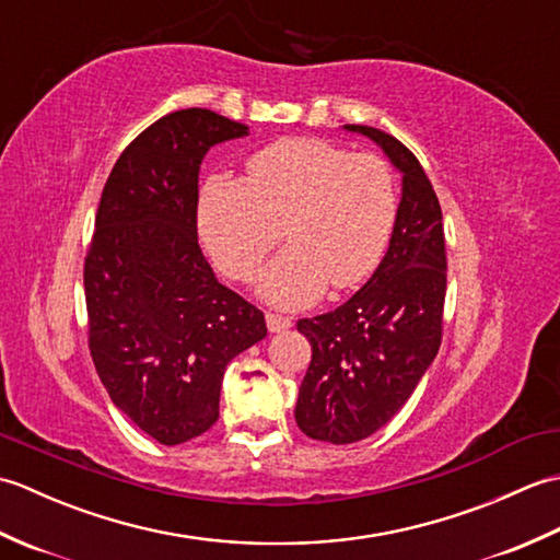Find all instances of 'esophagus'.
Wrapping results in <instances>:
<instances>
[{"instance_id":"esophagus-1","label":"esophagus","mask_w":560,"mask_h":560,"mask_svg":"<svg viewBox=\"0 0 560 560\" xmlns=\"http://www.w3.org/2000/svg\"><path fill=\"white\" fill-rule=\"evenodd\" d=\"M265 319H267V329L271 331V335H281V331H287V329H291V317H287V315H277V313H267L265 315Z\"/></svg>"}]
</instances>
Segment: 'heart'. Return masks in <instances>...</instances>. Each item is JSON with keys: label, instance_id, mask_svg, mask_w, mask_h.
<instances>
[{"label": "heart", "instance_id": "b5f03b06", "mask_svg": "<svg viewBox=\"0 0 560 560\" xmlns=\"http://www.w3.org/2000/svg\"><path fill=\"white\" fill-rule=\"evenodd\" d=\"M397 217L387 163L323 139L289 137L257 151L245 180L211 177L197 223L209 255L237 281H253L283 225L291 245L271 261L259 291L273 305L301 307L325 291L351 289L383 259Z\"/></svg>", "mask_w": 560, "mask_h": 560}]
</instances>
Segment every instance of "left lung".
<instances>
[{"label": "left lung", "mask_w": 560, "mask_h": 560, "mask_svg": "<svg viewBox=\"0 0 560 560\" xmlns=\"http://www.w3.org/2000/svg\"><path fill=\"white\" fill-rule=\"evenodd\" d=\"M343 129L383 149L401 173V199L387 253L363 289L337 311L299 319L313 359L295 423L335 445L373 435L413 395L440 349L447 289L443 211L421 163L375 127Z\"/></svg>", "instance_id": "left-lung-1"}]
</instances>
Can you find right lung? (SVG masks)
<instances>
[{
  "label": "right lung",
  "mask_w": 560,
  "mask_h": 560,
  "mask_svg": "<svg viewBox=\"0 0 560 560\" xmlns=\"http://www.w3.org/2000/svg\"><path fill=\"white\" fill-rule=\"evenodd\" d=\"M249 127L187 108L147 127L103 187L83 267L101 383L161 445L219 419L225 365L267 337L265 315L219 283L197 241L199 165Z\"/></svg>",
  "instance_id": "add662e5"
}]
</instances>
